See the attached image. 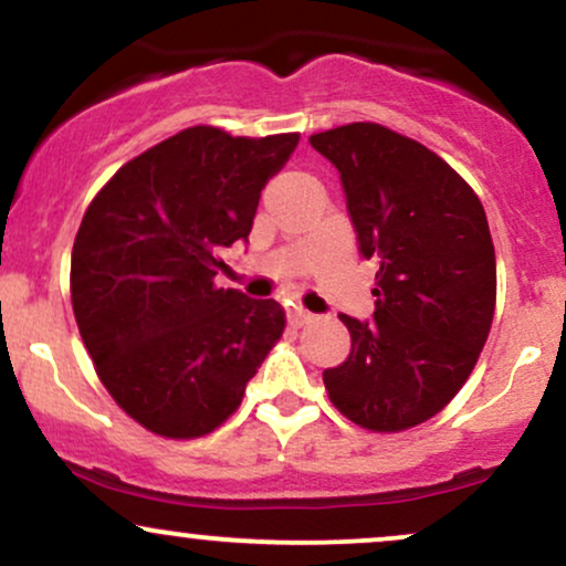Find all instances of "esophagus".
Wrapping results in <instances>:
<instances>
[{
    "label": "esophagus",
    "mask_w": 566,
    "mask_h": 566,
    "mask_svg": "<svg viewBox=\"0 0 566 566\" xmlns=\"http://www.w3.org/2000/svg\"><path fill=\"white\" fill-rule=\"evenodd\" d=\"M290 319H292V324H297V327H303V324H311V322H314L316 316L311 314V311L301 308V305H292V308H290Z\"/></svg>",
    "instance_id": "34e87169"
}]
</instances>
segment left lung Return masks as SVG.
<instances>
[{
  "instance_id": "obj_1",
  "label": "left lung",
  "mask_w": 566,
  "mask_h": 566,
  "mask_svg": "<svg viewBox=\"0 0 566 566\" xmlns=\"http://www.w3.org/2000/svg\"><path fill=\"white\" fill-rule=\"evenodd\" d=\"M308 143L340 172L359 252L378 263L373 319L340 314L350 354L324 369V388L356 426L405 431L450 405L490 335L484 207L444 159L388 127L354 122Z\"/></svg>"
}]
</instances>
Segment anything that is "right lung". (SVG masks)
Returning a JSON list of instances; mask_svg holds the SVG:
<instances>
[{"label": "right lung", "instance_id": "right-lung-1", "mask_svg": "<svg viewBox=\"0 0 566 566\" xmlns=\"http://www.w3.org/2000/svg\"><path fill=\"white\" fill-rule=\"evenodd\" d=\"M297 140L188 127L116 170L84 212L71 252L84 348L116 405L159 437L216 431L284 333L276 301L212 279Z\"/></svg>", "mask_w": 566, "mask_h": 566}]
</instances>
